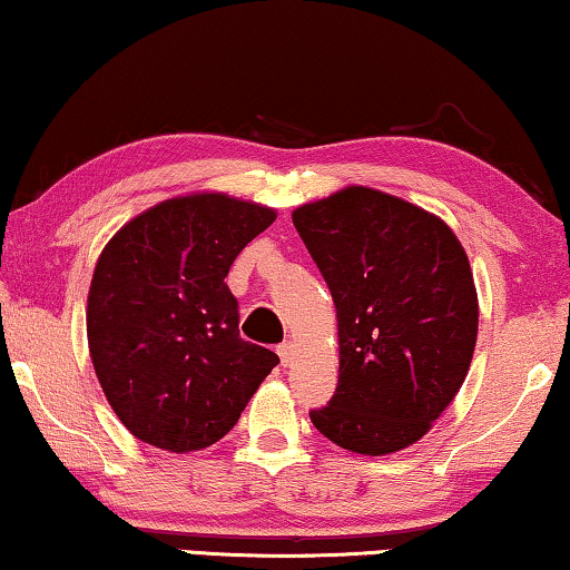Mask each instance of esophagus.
<instances>
[{"label":"esophagus","instance_id":"esophagus-1","mask_svg":"<svg viewBox=\"0 0 570 570\" xmlns=\"http://www.w3.org/2000/svg\"><path fill=\"white\" fill-rule=\"evenodd\" d=\"M276 351H278V358H282L284 366H292V363H294V355H296V347H294L292 340H284V343L278 345Z\"/></svg>","mask_w":570,"mask_h":570}]
</instances>
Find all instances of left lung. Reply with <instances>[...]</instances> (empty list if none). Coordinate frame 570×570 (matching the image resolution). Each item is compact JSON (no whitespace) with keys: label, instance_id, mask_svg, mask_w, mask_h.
Segmentation results:
<instances>
[{"label":"left lung","instance_id":"8db88e82","mask_svg":"<svg viewBox=\"0 0 570 570\" xmlns=\"http://www.w3.org/2000/svg\"><path fill=\"white\" fill-rule=\"evenodd\" d=\"M292 219L337 309V389L312 424L363 455L417 443L473 358L479 299L463 245L443 219L366 186Z\"/></svg>","mask_w":570,"mask_h":570}]
</instances>
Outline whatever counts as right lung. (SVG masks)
<instances>
[{"label": "right lung", "mask_w": 570, "mask_h": 570, "mask_svg": "<svg viewBox=\"0 0 570 570\" xmlns=\"http://www.w3.org/2000/svg\"><path fill=\"white\" fill-rule=\"evenodd\" d=\"M274 209L225 194L160 202L97 261L87 335L107 402L142 443L189 453L223 440L278 363L240 337L225 284Z\"/></svg>", "instance_id": "1"}]
</instances>
